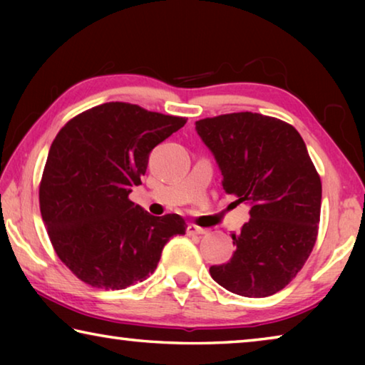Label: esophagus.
<instances>
[{"label":"esophagus","instance_id":"esophagus-1","mask_svg":"<svg viewBox=\"0 0 365 365\" xmlns=\"http://www.w3.org/2000/svg\"><path fill=\"white\" fill-rule=\"evenodd\" d=\"M187 233H188V235H205V233H206V228L197 227V225H195V224H188Z\"/></svg>","mask_w":365,"mask_h":365}]
</instances>
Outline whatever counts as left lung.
<instances>
[{
	"label": "left lung",
	"mask_w": 365,
	"mask_h": 365,
	"mask_svg": "<svg viewBox=\"0 0 365 365\" xmlns=\"http://www.w3.org/2000/svg\"><path fill=\"white\" fill-rule=\"evenodd\" d=\"M222 172V185L250 206L232 233L233 256L212 265V279L235 294L265 298L292 282L316 245L322 183L306 143L289 123L257 113L196 122Z\"/></svg>",
	"instance_id": "8db88e82"
}]
</instances>
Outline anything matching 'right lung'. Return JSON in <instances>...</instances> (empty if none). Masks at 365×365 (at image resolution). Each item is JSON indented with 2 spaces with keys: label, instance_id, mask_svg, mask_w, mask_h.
Masks as SVG:
<instances>
[{
  "label": "right lung",
  "instance_id": "obj_1",
  "mask_svg": "<svg viewBox=\"0 0 365 365\" xmlns=\"http://www.w3.org/2000/svg\"><path fill=\"white\" fill-rule=\"evenodd\" d=\"M185 123L115 101L78 114L56 135L40 183L41 219L61 261L86 285L145 282L165 243L185 235L178 214L156 217L128 200L153 148Z\"/></svg>",
  "mask_w": 365,
  "mask_h": 365
}]
</instances>
